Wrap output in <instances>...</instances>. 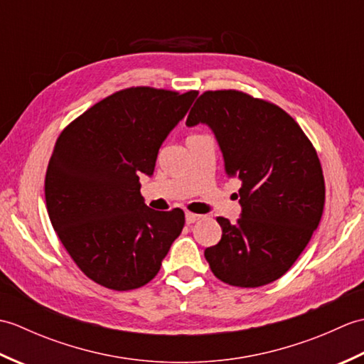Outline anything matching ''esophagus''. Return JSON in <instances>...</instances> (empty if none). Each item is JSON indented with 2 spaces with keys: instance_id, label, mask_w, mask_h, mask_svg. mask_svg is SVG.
<instances>
[{
  "instance_id": "1",
  "label": "esophagus",
  "mask_w": 364,
  "mask_h": 364,
  "mask_svg": "<svg viewBox=\"0 0 364 364\" xmlns=\"http://www.w3.org/2000/svg\"><path fill=\"white\" fill-rule=\"evenodd\" d=\"M200 219H202V215L194 214V213H186V223H188V225H191V223H194Z\"/></svg>"
}]
</instances>
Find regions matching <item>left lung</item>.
Instances as JSON below:
<instances>
[{
  "label": "left lung",
  "instance_id": "1",
  "mask_svg": "<svg viewBox=\"0 0 364 364\" xmlns=\"http://www.w3.org/2000/svg\"><path fill=\"white\" fill-rule=\"evenodd\" d=\"M206 123L241 180V218H218L219 244L205 258L220 282L258 288L284 275L318 228L323 202L321 161L299 123L282 107L241 90H206L186 125Z\"/></svg>",
  "mask_w": 364,
  "mask_h": 364
}]
</instances>
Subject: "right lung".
<instances>
[{"instance_id": "right-lung-1", "label": "right lung", "mask_w": 364, "mask_h": 364, "mask_svg": "<svg viewBox=\"0 0 364 364\" xmlns=\"http://www.w3.org/2000/svg\"><path fill=\"white\" fill-rule=\"evenodd\" d=\"M197 90L128 87L59 134L45 176L51 225L81 272L114 291L153 280L184 227V213L144 203L139 175H153L159 146Z\"/></svg>"}]
</instances>
